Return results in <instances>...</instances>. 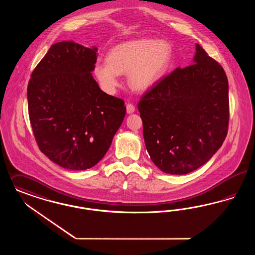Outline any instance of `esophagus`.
Masks as SVG:
<instances>
[{
    "label": "esophagus",
    "instance_id": "esophagus-1",
    "mask_svg": "<svg viewBox=\"0 0 255 255\" xmlns=\"http://www.w3.org/2000/svg\"><path fill=\"white\" fill-rule=\"evenodd\" d=\"M134 106H133V104L132 103H127V105H126V111L128 114H132V113L134 112Z\"/></svg>",
    "mask_w": 255,
    "mask_h": 255
}]
</instances>
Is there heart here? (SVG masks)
Masks as SVG:
<instances>
[{"instance_id": "b5f03b06", "label": "heart", "mask_w": 255, "mask_h": 255, "mask_svg": "<svg viewBox=\"0 0 255 255\" xmlns=\"http://www.w3.org/2000/svg\"><path fill=\"white\" fill-rule=\"evenodd\" d=\"M173 58L172 44L166 40L140 38L114 46L105 62H98L94 74L102 89L113 93L119 75L127 74L132 90L145 92L153 87L168 70Z\"/></svg>"}]
</instances>
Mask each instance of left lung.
<instances>
[{
    "label": "left lung",
    "mask_w": 255,
    "mask_h": 255,
    "mask_svg": "<svg viewBox=\"0 0 255 255\" xmlns=\"http://www.w3.org/2000/svg\"><path fill=\"white\" fill-rule=\"evenodd\" d=\"M137 109L154 165L170 174L191 173L216 153L228 133L224 69L196 44L194 63L176 68L143 94Z\"/></svg>",
    "instance_id": "left-lung-1"
}]
</instances>
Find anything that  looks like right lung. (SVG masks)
I'll list each match as a JSON object with an SVG mask.
<instances>
[{
    "label": "right lung",
    "mask_w": 255,
    "mask_h": 255,
    "mask_svg": "<svg viewBox=\"0 0 255 255\" xmlns=\"http://www.w3.org/2000/svg\"><path fill=\"white\" fill-rule=\"evenodd\" d=\"M97 51L71 41L53 44L27 86L36 142L41 153L67 170L99 163L126 113L124 101L101 90L92 76Z\"/></svg>",
    "instance_id": "right-lung-1"
}]
</instances>
